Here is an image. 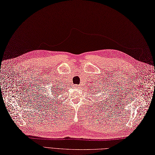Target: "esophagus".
<instances>
[{
	"label": "esophagus",
	"mask_w": 155,
	"mask_h": 155,
	"mask_svg": "<svg viewBox=\"0 0 155 155\" xmlns=\"http://www.w3.org/2000/svg\"><path fill=\"white\" fill-rule=\"evenodd\" d=\"M79 86H80V85H74V87L76 88V89H78L79 87Z\"/></svg>",
	"instance_id": "obj_1"
}]
</instances>
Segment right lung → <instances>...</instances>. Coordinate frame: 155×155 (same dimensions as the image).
Returning a JSON list of instances; mask_svg holds the SVG:
<instances>
[{"label": "right lung", "mask_w": 155, "mask_h": 155, "mask_svg": "<svg viewBox=\"0 0 155 155\" xmlns=\"http://www.w3.org/2000/svg\"><path fill=\"white\" fill-rule=\"evenodd\" d=\"M56 85H55V86H51V87L50 88V90H48V91L42 90L41 93H39V96H41V100L43 102V104H50V103L51 104L48 105V106H50V107H51L54 105L52 104V102H53V101H54L55 98H53L52 96H55V98L57 97V99L58 98L59 94H60L59 92L61 90H59L58 85L57 84H56Z\"/></svg>", "instance_id": "right-lung-1"}]
</instances>
